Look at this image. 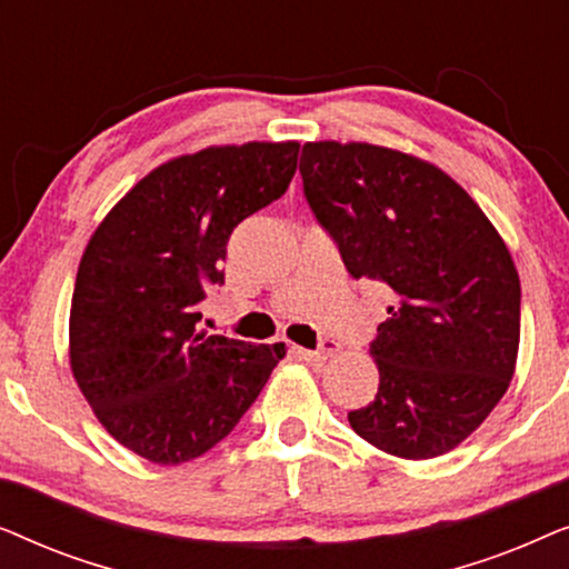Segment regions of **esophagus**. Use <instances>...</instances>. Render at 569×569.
I'll list each match as a JSON object with an SVG mask.
<instances>
[{"mask_svg":"<svg viewBox=\"0 0 569 569\" xmlns=\"http://www.w3.org/2000/svg\"><path fill=\"white\" fill-rule=\"evenodd\" d=\"M337 352H339L337 341H323V345L318 347V349H298V355L302 357V360H306V362H318V365L326 362V360H331V357L337 355Z\"/></svg>","mask_w":569,"mask_h":569,"instance_id":"esophagus-1","label":"esophagus"}]
</instances>
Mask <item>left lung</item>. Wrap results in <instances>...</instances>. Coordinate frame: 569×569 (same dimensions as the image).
Wrapping results in <instances>:
<instances>
[{"label": "left lung", "mask_w": 569, "mask_h": 569, "mask_svg": "<svg viewBox=\"0 0 569 569\" xmlns=\"http://www.w3.org/2000/svg\"><path fill=\"white\" fill-rule=\"evenodd\" d=\"M302 189L355 279L393 295L370 355L378 393L349 425L383 453H448L508 391L520 279L477 201L432 162L368 142H306Z\"/></svg>", "instance_id": "left-lung-1"}]
</instances>
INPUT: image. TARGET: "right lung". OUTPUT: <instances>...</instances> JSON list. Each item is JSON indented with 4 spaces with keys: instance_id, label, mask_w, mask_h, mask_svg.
I'll use <instances>...</instances> for the list:
<instances>
[{
    "instance_id": "right-lung-1",
    "label": "right lung",
    "mask_w": 569,
    "mask_h": 569,
    "mask_svg": "<svg viewBox=\"0 0 569 569\" xmlns=\"http://www.w3.org/2000/svg\"><path fill=\"white\" fill-rule=\"evenodd\" d=\"M298 142L207 147L150 170L84 248L69 310V365L98 422L160 466L204 456L287 355L199 331L222 284L230 232L282 197Z\"/></svg>"
}]
</instances>
